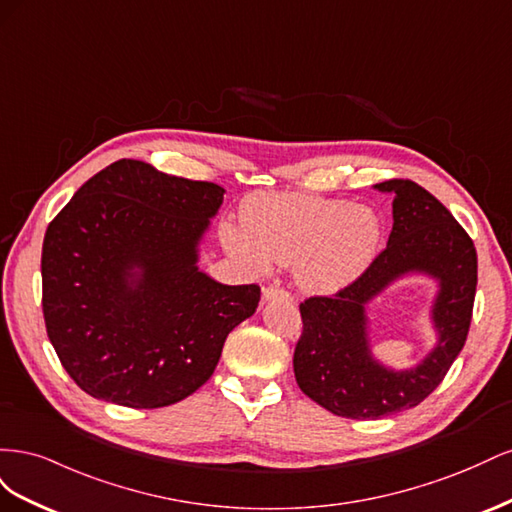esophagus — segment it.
Returning <instances> with one entry per match:
<instances>
[{
	"instance_id": "1",
	"label": "esophagus",
	"mask_w": 512,
	"mask_h": 512,
	"mask_svg": "<svg viewBox=\"0 0 512 512\" xmlns=\"http://www.w3.org/2000/svg\"><path fill=\"white\" fill-rule=\"evenodd\" d=\"M262 299L265 301H271V299H292L290 297V292L288 290H284V288H280V286H267V288H262Z\"/></svg>"
}]
</instances>
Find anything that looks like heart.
I'll return each instance as SVG.
<instances>
[{
	"instance_id": "obj_1",
	"label": "heart",
	"mask_w": 512,
	"mask_h": 512,
	"mask_svg": "<svg viewBox=\"0 0 512 512\" xmlns=\"http://www.w3.org/2000/svg\"><path fill=\"white\" fill-rule=\"evenodd\" d=\"M241 224L224 232L232 254L258 269L269 260L294 267L297 282L316 294L352 284L382 243L374 209L314 194H254L241 207Z\"/></svg>"
}]
</instances>
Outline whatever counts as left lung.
<instances>
[{
    "label": "left lung",
    "mask_w": 512,
    "mask_h": 512,
    "mask_svg": "<svg viewBox=\"0 0 512 512\" xmlns=\"http://www.w3.org/2000/svg\"><path fill=\"white\" fill-rule=\"evenodd\" d=\"M376 188L395 196L389 243L352 284L299 305L303 331L294 348V378L309 399L346 418L404 412L438 389L468 339L478 282L474 241L436 196L410 179H389ZM408 270L441 280L434 308L441 342L421 366L397 375L370 359L362 309Z\"/></svg>",
    "instance_id": "8db88e82"
}]
</instances>
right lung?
<instances>
[{
    "label": "right lung",
    "mask_w": 512,
    "mask_h": 512,
    "mask_svg": "<svg viewBox=\"0 0 512 512\" xmlns=\"http://www.w3.org/2000/svg\"><path fill=\"white\" fill-rule=\"evenodd\" d=\"M224 192L123 158L46 228V333L87 395L145 410L177 404L211 378L228 333L256 312L258 284L224 286L196 267Z\"/></svg>",
    "instance_id": "add662e5"
}]
</instances>
